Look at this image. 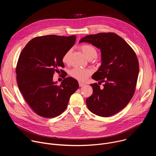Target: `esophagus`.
<instances>
[{"label": "esophagus", "mask_w": 156, "mask_h": 156, "mask_svg": "<svg viewBox=\"0 0 156 156\" xmlns=\"http://www.w3.org/2000/svg\"><path fill=\"white\" fill-rule=\"evenodd\" d=\"M84 85H85L83 83H82V82H79V86H80V87H82V86H83Z\"/></svg>", "instance_id": "34e87169"}]
</instances>
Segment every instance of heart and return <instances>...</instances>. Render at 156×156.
Returning <instances> with one entry per match:
<instances>
[{
	"label": "heart",
	"mask_w": 156,
	"mask_h": 156,
	"mask_svg": "<svg viewBox=\"0 0 156 156\" xmlns=\"http://www.w3.org/2000/svg\"><path fill=\"white\" fill-rule=\"evenodd\" d=\"M80 49L88 60H91L95 58L97 55V51L94 47L90 44H83L80 46ZM70 54V51L66 52L63 56L62 62L63 63H67ZM91 74V71L88 69H81L80 68H74L70 71V75L73 78L80 81H85Z\"/></svg>",
	"instance_id": "1"
}]
</instances>
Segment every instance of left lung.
Wrapping results in <instances>:
<instances>
[{
    "mask_svg": "<svg viewBox=\"0 0 156 156\" xmlns=\"http://www.w3.org/2000/svg\"><path fill=\"white\" fill-rule=\"evenodd\" d=\"M91 44L101 53V65L92 76L104 83L102 89L91 84L93 93L86 99L87 106L93 114L107 117L123 109L135 93L139 73L136 54L128 43L117 34L101 33L87 35L80 43Z\"/></svg>",
    "mask_w": 156,
    "mask_h": 156,
    "instance_id": "left-lung-1",
    "label": "left lung"
}]
</instances>
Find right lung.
I'll use <instances>...</instances> for the list:
<instances>
[{"label":"right lung","instance_id":"right-lung-1","mask_svg":"<svg viewBox=\"0 0 156 156\" xmlns=\"http://www.w3.org/2000/svg\"><path fill=\"white\" fill-rule=\"evenodd\" d=\"M75 41V36L36 37L20 55L16 69L18 87L30 107L41 117L54 118L63 113L79 87L72 77L65 78L60 86L53 81L55 72L64 68L63 55Z\"/></svg>","mask_w":156,"mask_h":156}]
</instances>
